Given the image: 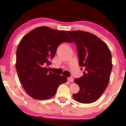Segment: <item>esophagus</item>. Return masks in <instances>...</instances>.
Here are the masks:
<instances>
[{"instance_id":"34e87169","label":"esophagus","mask_w":126,"mask_h":126,"mask_svg":"<svg viewBox=\"0 0 126 126\" xmlns=\"http://www.w3.org/2000/svg\"><path fill=\"white\" fill-rule=\"evenodd\" d=\"M68 82H73V78L72 77H69L68 78Z\"/></svg>"}]
</instances>
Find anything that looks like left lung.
<instances>
[{
	"mask_svg": "<svg viewBox=\"0 0 126 126\" xmlns=\"http://www.w3.org/2000/svg\"><path fill=\"white\" fill-rule=\"evenodd\" d=\"M67 33L76 44L79 65L85 68L83 76L74 80L80 90L73 97L81 103H93L101 97L109 83L111 53L105 43L93 34L82 31Z\"/></svg>",
	"mask_w": 126,
	"mask_h": 126,
	"instance_id": "1",
	"label": "left lung"
}]
</instances>
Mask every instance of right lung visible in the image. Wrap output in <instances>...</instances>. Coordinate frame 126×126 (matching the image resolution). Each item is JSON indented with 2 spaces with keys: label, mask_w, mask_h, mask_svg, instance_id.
<instances>
[{
  "label": "right lung",
  "mask_w": 126,
  "mask_h": 126,
  "mask_svg": "<svg viewBox=\"0 0 126 126\" xmlns=\"http://www.w3.org/2000/svg\"><path fill=\"white\" fill-rule=\"evenodd\" d=\"M63 42L73 41L64 31L43 26L36 28L21 39L16 53V69L21 84L33 98L53 97L59 85L67 82L64 76L49 71L50 61Z\"/></svg>",
  "instance_id": "right-lung-1"
}]
</instances>
